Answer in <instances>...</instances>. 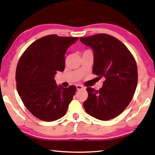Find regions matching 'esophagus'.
I'll use <instances>...</instances> for the list:
<instances>
[{
	"mask_svg": "<svg viewBox=\"0 0 155 155\" xmlns=\"http://www.w3.org/2000/svg\"><path fill=\"white\" fill-rule=\"evenodd\" d=\"M76 88H77L78 90H81L84 89V87L82 86L81 84H78L76 86Z\"/></svg>",
	"mask_w": 155,
	"mask_h": 155,
	"instance_id": "1",
	"label": "esophagus"
}]
</instances>
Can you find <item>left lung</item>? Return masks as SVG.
<instances>
[{
  "label": "left lung",
  "instance_id": "obj_1",
  "mask_svg": "<svg viewBox=\"0 0 155 155\" xmlns=\"http://www.w3.org/2000/svg\"><path fill=\"white\" fill-rule=\"evenodd\" d=\"M80 39L93 50V73L105 78L99 90L87 87L84 109L95 118L108 120L120 114L133 97L138 82L137 63L127 47L110 35Z\"/></svg>",
  "mask_w": 155,
  "mask_h": 155
}]
</instances>
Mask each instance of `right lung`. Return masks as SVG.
I'll return each instance as SVG.
<instances>
[{
	"instance_id": "add662e5",
	"label": "right lung",
	"mask_w": 155,
	"mask_h": 155,
	"mask_svg": "<svg viewBox=\"0 0 155 155\" xmlns=\"http://www.w3.org/2000/svg\"><path fill=\"white\" fill-rule=\"evenodd\" d=\"M78 37L49 35L37 39L25 50L16 70L17 89L28 110L41 120L52 122L64 116L76 91L55 80L65 69V54Z\"/></svg>"
}]
</instances>
